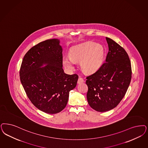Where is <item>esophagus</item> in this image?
Returning <instances> with one entry per match:
<instances>
[{
  "label": "esophagus",
  "instance_id": "1",
  "mask_svg": "<svg viewBox=\"0 0 148 148\" xmlns=\"http://www.w3.org/2000/svg\"><path fill=\"white\" fill-rule=\"evenodd\" d=\"M84 82V80L82 77H79V79H78V80H77V83L78 84H81V83H82Z\"/></svg>",
  "mask_w": 148,
  "mask_h": 148
}]
</instances>
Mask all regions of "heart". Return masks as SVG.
Wrapping results in <instances>:
<instances>
[{"label": "heart", "mask_w": 148, "mask_h": 148, "mask_svg": "<svg viewBox=\"0 0 148 148\" xmlns=\"http://www.w3.org/2000/svg\"><path fill=\"white\" fill-rule=\"evenodd\" d=\"M69 56L64 57L62 59L63 64L68 70H73L75 62L80 61L82 71L86 74H92L102 66L104 50L101 45L88 42L73 47L69 51Z\"/></svg>", "instance_id": "b5f03b06"}]
</instances>
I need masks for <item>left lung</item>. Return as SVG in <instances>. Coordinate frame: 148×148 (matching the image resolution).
Returning <instances> with one entry per match:
<instances>
[{
	"mask_svg": "<svg viewBox=\"0 0 148 148\" xmlns=\"http://www.w3.org/2000/svg\"><path fill=\"white\" fill-rule=\"evenodd\" d=\"M109 51L106 62L86 77L87 99L90 106L99 112L116 107L130 85L132 71L126 51L115 41L106 37Z\"/></svg>",
	"mask_w": 148,
	"mask_h": 148,
	"instance_id": "1",
	"label": "left lung"
}]
</instances>
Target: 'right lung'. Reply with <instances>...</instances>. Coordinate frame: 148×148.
<instances>
[{"label":"right lung","mask_w":148,"mask_h":148,"mask_svg":"<svg viewBox=\"0 0 148 148\" xmlns=\"http://www.w3.org/2000/svg\"><path fill=\"white\" fill-rule=\"evenodd\" d=\"M58 39L36 45L24 56L20 80L33 105L54 114L66 107L70 91L77 86L78 75L66 74L62 68V48Z\"/></svg>","instance_id":"add662e5"}]
</instances>
